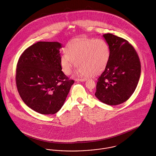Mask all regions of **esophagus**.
Listing matches in <instances>:
<instances>
[{"label":"esophagus","instance_id":"esophagus-1","mask_svg":"<svg viewBox=\"0 0 156 156\" xmlns=\"http://www.w3.org/2000/svg\"><path fill=\"white\" fill-rule=\"evenodd\" d=\"M86 80H87L86 79H84V78H83V79H76V80H75V81H77V82H78H78H84V81H85Z\"/></svg>","mask_w":156,"mask_h":156}]
</instances>
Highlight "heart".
I'll use <instances>...</instances> for the list:
<instances>
[{"mask_svg": "<svg viewBox=\"0 0 156 156\" xmlns=\"http://www.w3.org/2000/svg\"><path fill=\"white\" fill-rule=\"evenodd\" d=\"M65 53L60 57L62 69L69 75L75 65L78 68L75 74L90 77L103 72L110 57V48L108 43L101 39L76 38L66 46Z\"/></svg>", "mask_w": 156, "mask_h": 156, "instance_id": "obj_1", "label": "heart"}]
</instances>
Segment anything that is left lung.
Instances as JSON below:
<instances>
[{"label":"left lung","instance_id":"obj_1","mask_svg":"<svg viewBox=\"0 0 156 156\" xmlns=\"http://www.w3.org/2000/svg\"><path fill=\"white\" fill-rule=\"evenodd\" d=\"M110 48V57L104 72L98 78L95 96L102 103L118 105L135 91L141 74V64L129 42L111 33L103 35Z\"/></svg>","mask_w":156,"mask_h":156}]
</instances>
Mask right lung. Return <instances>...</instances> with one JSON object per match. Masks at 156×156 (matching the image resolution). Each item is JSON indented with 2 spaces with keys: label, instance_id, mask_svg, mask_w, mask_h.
<instances>
[{
  "label": "right lung",
  "instance_id": "1",
  "mask_svg": "<svg viewBox=\"0 0 156 156\" xmlns=\"http://www.w3.org/2000/svg\"><path fill=\"white\" fill-rule=\"evenodd\" d=\"M60 48L57 41L37 42L24 51L17 63L18 93L27 106L43 115L57 113L74 83L62 71Z\"/></svg>",
  "mask_w": 156,
  "mask_h": 156
}]
</instances>
